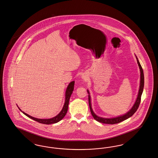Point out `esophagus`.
Wrapping results in <instances>:
<instances>
[{
	"label": "esophagus",
	"mask_w": 158,
	"mask_h": 158,
	"mask_svg": "<svg viewBox=\"0 0 158 158\" xmlns=\"http://www.w3.org/2000/svg\"><path fill=\"white\" fill-rule=\"evenodd\" d=\"M81 78L84 80H86L87 79V77L85 74H82V76H81Z\"/></svg>",
	"instance_id": "34e87169"
}]
</instances>
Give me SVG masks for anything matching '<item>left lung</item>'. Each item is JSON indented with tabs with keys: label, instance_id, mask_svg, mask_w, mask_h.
<instances>
[{
	"label": "left lung",
	"instance_id": "left-lung-1",
	"mask_svg": "<svg viewBox=\"0 0 158 158\" xmlns=\"http://www.w3.org/2000/svg\"><path fill=\"white\" fill-rule=\"evenodd\" d=\"M135 56H136V60H137V64H138L139 67L140 69V86H139V92H138V94H137V98L136 100V102L134 103L132 107L126 113H125L124 114H123V115H121V116H118L116 117H112V118H104V117L98 116L94 113V111L93 110V109H92L91 102V97L89 95V91L87 89V92L89 93V109H90V111H91V113L93 117H94V118L97 122L102 123L110 124L118 123H120L122 121H124V120H125L129 118V117L132 116L135 114V113L136 111V110H137V109L139 106V104L140 103L141 96L142 94V93H143V88H144V74H143V69L142 68V66H141L140 62L138 60V58H137L136 55H135Z\"/></svg>",
	"mask_w": 158,
	"mask_h": 158
}]
</instances>
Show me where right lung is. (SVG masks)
Masks as SVG:
<instances>
[{
	"label": "right lung",
	"instance_id": "right-lung-1",
	"mask_svg": "<svg viewBox=\"0 0 158 158\" xmlns=\"http://www.w3.org/2000/svg\"><path fill=\"white\" fill-rule=\"evenodd\" d=\"M74 82L75 81H71L69 83V85L66 89L65 91V103L64 104V106L62 109L61 111L60 112V113L58 114H57L56 116L52 118H46V119H42V118H35L34 117L31 116L30 115L27 114L26 113H25L24 111H22L20 109V108L18 107L19 109L21 111L22 113H23L25 115H26L27 116L29 117L30 118L34 120L35 121H36L40 123L45 124H50L56 123H58V122H60V120H61L65 116L67 111H68V108H69V98L71 96V94L73 93V91L74 90Z\"/></svg>",
	"mask_w": 158,
	"mask_h": 158
}]
</instances>
